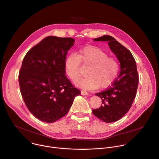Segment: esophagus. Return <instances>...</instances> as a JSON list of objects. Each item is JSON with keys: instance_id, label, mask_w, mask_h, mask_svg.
I'll list each match as a JSON object with an SVG mask.
<instances>
[{"instance_id": "34e87169", "label": "esophagus", "mask_w": 159, "mask_h": 159, "mask_svg": "<svg viewBox=\"0 0 159 159\" xmlns=\"http://www.w3.org/2000/svg\"><path fill=\"white\" fill-rule=\"evenodd\" d=\"M81 94L82 95H89V93L86 91H84V90H81Z\"/></svg>"}]
</instances>
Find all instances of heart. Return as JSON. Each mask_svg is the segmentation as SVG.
Masks as SVG:
<instances>
[{"label":"heart","instance_id":"heart-1","mask_svg":"<svg viewBox=\"0 0 159 159\" xmlns=\"http://www.w3.org/2000/svg\"><path fill=\"white\" fill-rule=\"evenodd\" d=\"M81 64L89 68V76L78 82L77 85L87 90L109 87L116 79L120 69L119 62L116 57L108 56L106 51L94 45L84 47L77 52V56L70 55L66 58L64 70L74 82L82 77Z\"/></svg>","mask_w":159,"mask_h":159}]
</instances>
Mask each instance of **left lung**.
Wrapping results in <instances>:
<instances>
[{"instance_id": "8db88e82", "label": "left lung", "mask_w": 159, "mask_h": 159, "mask_svg": "<svg viewBox=\"0 0 159 159\" xmlns=\"http://www.w3.org/2000/svg\"><path fill=\"white\" fill-rule=\"evenodd\" d=\"M106 41L120 64V72L108 89L95 95L102 100L101 106L92 110L93 114L101 120L111 123L120 119L130 109L135 97L139 75L135 61L126 47L110 35L93 39Z\"/></svg>"}]
</instances>
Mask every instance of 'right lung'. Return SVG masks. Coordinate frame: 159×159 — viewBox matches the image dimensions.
Masks as SVG:
<instances>
[{
    "instance_id": "1",
    "label": "right lung",
    "mask_w": 159,
    "mask_h": 159,
    "mask_svg": "<svg viewBox=\"0 0 159 159\" xmlns=\"http://www.w3.org/2000/svg\"><path fill=\"white\" fill-rule=\"evenodd\" d=\"M71 37L48 36L25 56L19 75L20 92L29 111L38 119L54 122L64 117L81 93L66 75L64 61L74 44Z\"/></svg>"
}]
</instances>
